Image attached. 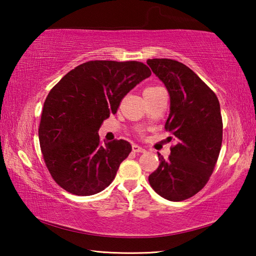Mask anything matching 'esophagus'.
I'll use <instances>...</instances> for the list:
<instances>
[{"instance_id": "34e87169", "label": "esophagus", "mask_w": 256, "mask_h": 256, "mask_svg": "<svg viewBox=\"0 0 256 256\" xmlns=\"http://www.w3.org/2000/svg\"><path fill=\"white\" fill-rule=\"evenodd\" d=\"M132 150L134 152H146V149L142 148V146H138V144H133L132 146Z\"/></svg>"}]
</instances>
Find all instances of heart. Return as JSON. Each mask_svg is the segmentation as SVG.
<instances>
[{"mask_svg": "<svg viewBox=\"0 0 256 256\" xmlns=\"http://www.w3.org/2000/svg\"><path fill=\"white\" fill-rule=\"evenodd\" d=\"M157 88V86H149V88H146V90H152V89H156Z\"/></svg>", "mask_w": 256, "mask_h": 256, "instance_id": "heart-1", "label": "heart"}]
</instances>
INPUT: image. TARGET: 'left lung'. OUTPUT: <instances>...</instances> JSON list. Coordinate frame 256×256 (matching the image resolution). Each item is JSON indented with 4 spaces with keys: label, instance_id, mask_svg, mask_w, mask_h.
Here are the masks:
<instances>
[{
    "label": "left lung",
    "instance_id": "1",
    "mask_svg": "<svg viewBox=\"0 0 256 256\" xmlns=\"http://www.w3.org/2000/svg\"><path fill=\"white\" fill-rule=\"evenodd\" d=\"M146 64L170 94V112L164 128L176 140L167 160L158 154L160 164L149 183L166 200L183 201L204 188L214 170L222 142L220 104L183 63L154 58Z\"/></svg>",
    "mask_w": 256,
    "mask_h": 256
}]
</instances>
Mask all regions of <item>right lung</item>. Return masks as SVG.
Instances as JSON below:
<instances>
[{"label": "right lung", "instance_id": "add662e5", "mask_svg": "<svg viewBox=\"0 0 256 256\" xmlns=\"http://www.w3.org/2000/svg\"><path fill=\"white\" fill-rule=\"evenodd\" d=\"M150 76V68L136 60H89L53 86L38 136L46 166L60 188L86 196L112 183L132 146L125 140L102 144L99 128L118 112L125 94Z\"/></svg>", "mask_w": 256, "mask_h": 256}]
</instances>
